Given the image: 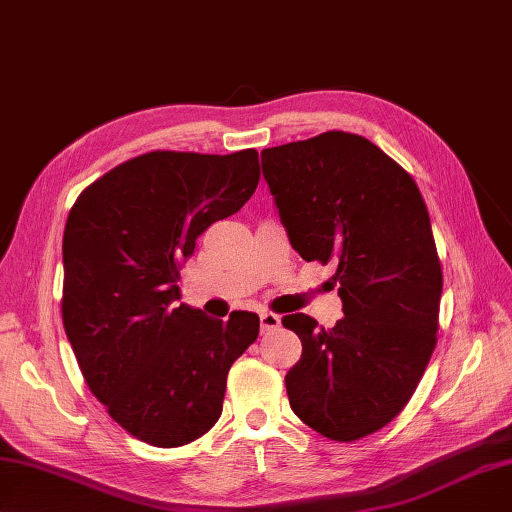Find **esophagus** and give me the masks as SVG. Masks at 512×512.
Segmentation results:
<instances>
[{"label":"esophagus","mask_w":512,"mask_h":512,"mask_svg":"<svg viewBox=\"0 0 512 512\" xmlns=\"http://www.w3.org/2000/svg\"><path fill=\"white\" fill-rule=\"evenodd\" d=\"M279 323H281V319L277 317V314H273V312H262V314H259V325H262V332H270V330L279 328Z\"/></svg>","instance_id":"1"}]
</instances>
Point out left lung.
Masks as SVG:
<instances>
[{"label":"left lung","mask_w":512,"mask_h":512,"mask_svg":"<svg viewBox=\"0 0 512 512\" xmlns=\"http://www.w3.org/2000/svg\"><path fill=\"white\" fill-rule=\"evenodd\" d=\"M290 244L336 262L345 317L323 328L286 314L301 361L290 407L321 436L354 442L405 409L438 343L442 264L416 180L372 140L325 132L262 151Z\"/></svg>","instance_id":"left-lung-1"}]
</instances>
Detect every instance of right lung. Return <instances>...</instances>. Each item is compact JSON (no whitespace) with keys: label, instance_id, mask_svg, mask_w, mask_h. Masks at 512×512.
Instances as JSON below:
<instances>
[{"label":"right lung","instance_id":"obj_1","mask_svg":"<svg viewBox=\"0 0 512 512\" xmlns=\"http://www.w3.org/2000/svg\"><path fill=\"white\" fill-rule=\"evenodd\" d=\"M259 154L149 151L81 191L63 231V328L92 394L151 447L204 436L222 413L228 369L259 317L209 319L180 299V270L213 222L259 184Z\"/></svg>","mask_w":512,"mask_h":512}]
</instances>
